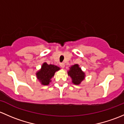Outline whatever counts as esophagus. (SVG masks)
<instances>
[{"label":"esophagus","mask_w":124,"mask_h":124,"mask_svg":"<svg viewBox=\"0 0 124 124\" xmlns=\"http://www.w3.org/2000/svg\"><path fill=\"white\" fill-rule=\"evenodd\" d=\"M60 66L61 67H62V68H64L65 66V64L63 62H61V63H60Z\"/></svg>","instance_id":"1"}]
</instances>
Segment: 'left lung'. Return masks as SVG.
Listing matches in <instances>:
<instances>
[{
  "label": "left lung",
  "mask_w": 124,
  "mask_h": 124,
  "mask_svg": "<svg viewBox=\"0 0 124 124\" xmlns=\"http://www.w3.org/2000/svg\"><path fill=\"white\" fill-rule=\"evenodd\" d=\"M68 75L70 76L72 79V82L75 85H79L85 78V74L78 64L71 66L70 70L68 71Z\"/></svg>",
  "instance_id": "8db88e82"
}]
</instances>
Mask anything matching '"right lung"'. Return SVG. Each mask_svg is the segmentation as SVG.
<instances>
[{
	"instance_id": "add662e5",
	"label": "right lung",
	"mask_w": 124,
	"mask_h": 124,
	"mask_svg": "<svg viewBox=\"0 0 124 124\" xmlns=\"http://www.w3.org/2000/svg\"><path fill=\"white\" fill-rule=\"evenodd\" d=\"M58 70H60V68L57 66L52 64L48 65L46 62H44L41 69L36 73L37 78L42 85H47L51 82L50 79L54 76L55 72Z\"/></svg>"
}]
</instances>
